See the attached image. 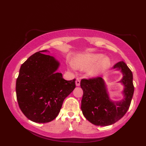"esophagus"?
<instances>
[{
	"label": "esophagus",
	"instance_id": "esophagus-1",
	"mask_svg": "<svg viewBox=\"0 0 146 146\" xmlns=\"http://www.w3.org/2000/svg\"><path fill=\"white\" fill-rule=\"evenodd\" d=\"M76 85L77 86H79L80 85V79L79 78H76Z\"/></svg>",
	"mask_w": 146,
	"mask_h": 146
}]
</instances>
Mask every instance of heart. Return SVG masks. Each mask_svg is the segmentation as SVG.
Listing matches in <instances>:
<instances>
[{"label":"heart","mask_w":146,"mask_h":146,"mask_svg":"<svg viewBox=\"0 0 146 146\" xmlns=\"http://www.w3.org/2000/svg\"><path fill=\"white\" fill-rule=\"evenodd\" d=\"M74 66L81 70H88L90 76H96L106 70L110 66V60L102 54L92 53L82 55L74 62Z\"/></svg>","instance_id":"heart-1"}]
</instances>
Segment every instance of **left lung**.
Masks as SVG:
<instances>
[{
	"mask_svg": "<svg viewBox=\"0 0 146 146\" xmlns=\"http://www.w3.org/2000/svg\"><path fill=\"white\" fill-rule=\"evenodd\" d=\"M113 68L120 70L123 74L119 82L124 86V98L119 102L110 99L105 82L101 77L82 79L80 82L84 92L82 111L86 118L96 125L106 126L115 123L125 114L130 106L134 92L132 72L123 62L115 64Z\"/></svg>",
	"mask_w": 146,
	"mask_h": 146,
	"instance_id": "8db88e82",
	"label": "left lung"
}]
</instances>
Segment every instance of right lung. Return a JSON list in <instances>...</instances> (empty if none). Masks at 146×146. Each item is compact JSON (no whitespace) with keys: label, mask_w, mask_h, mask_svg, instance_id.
Here are the masks:
<instances>
[{"label":"right lung","mask_w":146,"mask_h":146,"mask_svg":"<svg viewBox=\"0 0 146 146\" xmlns=\"http://www.w3.org/2000/svg\"><path fill=\"white\" fill-rule=\"evenodd\" d=\"M46 50L31 56L20 68L16 82L19 108L26 117L36 123L54 119L64 99L76 88V79L66 80L57 72L60 63Z\"/></svg>","instance_id":"obj_1"}]
</instances>
